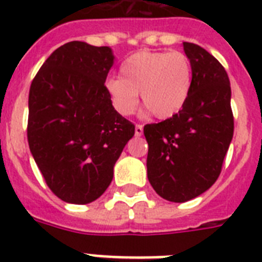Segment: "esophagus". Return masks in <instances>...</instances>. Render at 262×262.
Returning <instances> with one entry per match:
<instances>
[{
  "instance_id": "esophagus-1",
  "label": "esophagus",
  "mask_w": 262,
  "mask_h": 262,
  "mask_svg": "<svg viewBox=\"0 0 262 262\" xmlns=\"http://www.w3.org/2000/svg\"><path fill=\"white\" fill-rule=\"evenodd\" d=\"M143 135V124H136L135 126V136Z\"/></svg>"
}]
</instances>
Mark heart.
<instances>
[{
	"label": "heart",
	"mask_w": 262,
	"mask_h": 262,
	"mask_svg": "<svg viewBox=\"0 0 262 262\" xmlns=\"http://www.w3.org/2000/svg\"><path fill=\"white\" fill-rule=\"evenodd\" d=\"M120 77L106 81L115 110L133 114L140 93L145 107L159 119H168L184 107L191 89L190 59L180 51H140L120 66Z\"/></svg>",
	"instance_id": "b5f03b06"
}]
</instances>
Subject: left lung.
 <instances>
[{
  "mask_svg": "<svg viewBox=\"0 0 262 262\" xmlns=\"http://www.w3.org/2000/svg\"><path fill=\"white\" fill-rule=\"evenodd\" d=\"M191 62V89L184 107L144 126L147 174L160 196L186 202L205 193L222 172L233 136L230 78L211 53L184 41Z\"/></svg>",
  "mask_w": 262,
  "mask_h": 262,
  "instance_id": "left-lung-1",
  "label": "left lung"
}]
</instances>
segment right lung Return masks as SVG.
Returning <instances> with one entry per match:
<instances>
[{"label": "right lung", "mask_w": 262, "mask_h": 262, "mask_svg": "<svg viewBox=\"0 0 262 262\" xmlns=\"http://www.w3.org/2000/svg\"><path fill=\"white\" fill-rule=\"evenodd\" d=\"M108 47L69 41L51 53L30 86L27 140L51 191L85 205L102 195L135 126L114 108L105 81Z\"/></svg>", "instance_id": "right-lung-1"}]
</instances>
